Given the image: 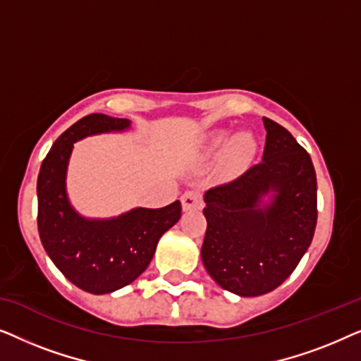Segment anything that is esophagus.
<instances>
[{"mask_svg": "<svg viewBox=\"0 0 361 361\" xmlns=\"http://www.w3.org/2000/svg\"><path fill=\"white\" fill-rule=\"evenodd\" d=\"M182 202V210L189 212V210H199L204 205V200H202V195L197 190H187L184 195L180 197Z\"/></svg>", "mask_w": 361, "mask_h": 361, "instance_id": "34e87169", "label": "esophagus"}]
</instances>
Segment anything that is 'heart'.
<instances>
[{
    "mask_svg": "<svg viewBox=\"0 0 361 361\" xmlns=\"http://www.w3.org/2000/svg\"><path fill=\"white\" fill-rule=\"evenodd\" d=\"M205 154L216 157L221 154V166L226 172L243 169L253 161L256 154V141L250 133L231 135L228 130H219L207 137Z\"/></svg>",
    "mask_w": 361,
    "mask_h": 361,
    "instance_id": "b5f03b06",
    "label": "heart"
}]
</instances>
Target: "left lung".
<instances>
[{
	"label": "left lung",
	"instance_id": "1",
	"mask_svg": "<svg viewBox=\"0 0 361 361\" xmlns=\"http://www.w3.org/2000/svg\"><path fill=\"white\" fill-rule=\"evenodd\" d=\"M263 161L205 192L202 261L220 288L241 298L271 293L289 278L314 238L317 179L310 156L263 118Z\"/></svg>",
	"mask_w": 361,
	"mask_h": 361
}]
</instances>
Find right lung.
<instances>
[{
    "instance_id": "1",
    "label": "right lung",
    "mask_w": 361,
    "mask_h": 361,
    "mask_svg": "<svg viewBox=\"0 0 361 361\" xmlns=\"http://www.w3.org/2000/svg\"><path fill=\"white\" fill-rule=\"evenodd\" d=\"M131 128L126 118L103 113L83 116L54 142L37 177V228L57 269L90 294H110L145 273L157 241L180 219V202L162 209L136 207L111 219H87L67 194V169L73 142Z\"/></svg>"
}]
</instances>
